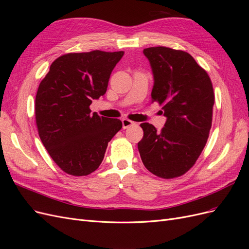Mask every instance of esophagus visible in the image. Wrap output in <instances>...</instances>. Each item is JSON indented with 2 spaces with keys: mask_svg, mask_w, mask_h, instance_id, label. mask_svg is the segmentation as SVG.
<instances>
[{
  "mask_svg": "<svg viewBox=\"0 0 249 249\" xmlns=\"http://www.w3.org/2000/svg\"><path fill=\"white\" fill-rule=\"evenodd\" d=\"M122 123H123V127H124V129H127V127H130L131 125L135 124L134 122H132V120L127 119V118H124L122 120Z\"/></svg>",
  "mask_w": 249,
  "mask_h": 249,
  "instance_id": "34e87169",
  "label": "esophagus"
}]
</instances>
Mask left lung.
Segmentation results:
<instances>
[{
    "instance_id": "1",
    "label": "left lung",
    "mask_w": 249,
    "mask_h": 249,
    "mask_svg": "<svg viewBox=\"0 0 249 249\" xmlns=\"http://www.w3.org/2000/svg\"><path fill=\"white\" fill-rule=\"evenodd\" d=\"M143 54L154 74L152 100L162 105L167 119L161 132L148 123L140 124L138 150L153 175L178 178L195 164L209 138L215 102L212 82L187 52L156 47Z\"/></svg>"
}]
</instances>
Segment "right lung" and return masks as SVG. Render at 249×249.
Listing matches in <instances>:
<instances>
[{
  "label": "right lung",
  "mask_w": 249,
  "mask_h": 249,
  "mask_svg": "<svg viewBox=\"0 0 249 249\" xmlns=\"http://www.w3.org/2000/svg\"><path fill=\"white\" fill-rule=\"evenodd\" d=\"M124 54L70 53L57 58L40 82L35 99L39 137L52 159L71 176H88L99 168L108 142L123 127L119 119L91 113L89 106L106 93Z\"/></svg>",
  "instance_id": "1"
}]
</instances>
